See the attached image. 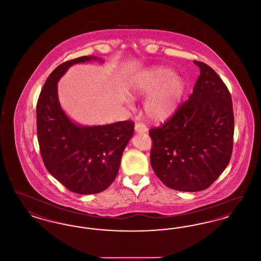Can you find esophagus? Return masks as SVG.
I'll return each instance as SVG.
<instances>
[{
	"instance_id": "1",
	"label": "esophagus",
	"mask_w": 261,
	"mask_h": 261,
	"mask_svg": "<svg viewBox=\"0 0 261 261\" xmlns=\"http://www.w3.org/2000/svg\"><path fill=\"white\" fill-rule=\"evenodd\" d=\"M135 131L136 133H146L148 132V128L146 127V125L143 124V123H136L135 125Z\"/></svg>"
}]
</instances>
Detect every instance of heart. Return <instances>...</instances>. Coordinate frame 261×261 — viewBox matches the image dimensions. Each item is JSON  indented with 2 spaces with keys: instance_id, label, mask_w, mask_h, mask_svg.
I'll return each mask as SVG.
<instances>
[{
  "instance_id": "1",
  "label": "heart",
  "mask_w": 261,
  "mask_h": 261,
  "mask_svg": "<svg viewBox=\"0 0 261 261\" xmlns=\"http://www.w3.org/2000/svg\"><path fill=\"white\" fill-rule=\"evenodd\" d=\"M128 92L133 97L149 96L145 102L147 116L151 120L163 121L177 112L185 84L172 69L158 65L134 75L128 83Z\"/></svg>"
}]
</instances>
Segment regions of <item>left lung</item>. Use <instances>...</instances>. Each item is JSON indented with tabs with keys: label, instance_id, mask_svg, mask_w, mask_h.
<instances>
[{
	"label": "left lung",
	"instance_id": "obj_1",
	"mask_svg": "<svg viewBox=\"0 0 261 261\" xmlns=\"http://www.w3.org/2000/svg\"><path fill=\"white\" fill-rule=\"evenodd\" d=\"M193 94L164 124L149 130L151 167L165 186L182 192L207 189L223 172L233 149L234 112L230 92L210 65Z\"/></svg>",
	"mask_w": 261,
	"mask_h": 261
}]
</instances>
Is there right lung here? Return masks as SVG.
Masks as SVG:
<instances>
[{
	"instance_id": "right-lung-1",
	"label": "right lung",
	"mask_w": 261,
	"mask_h": 261,
	"mask_svg": "<svg viewBox=\"0 0 261 261\" xmlns=\"http://www.w3.org/2000/svg\"><path fill=\"white\" fill-rule=\"evenodd\" d=\"M102 61L85 56L60 64L47 78L36 107L41 156L48 171L69 191L98 194L114 181L121 156L134 133V122L81 126L75 124L61 108L58 82L76 63Z\"/></svg>"
}]
</instances>
